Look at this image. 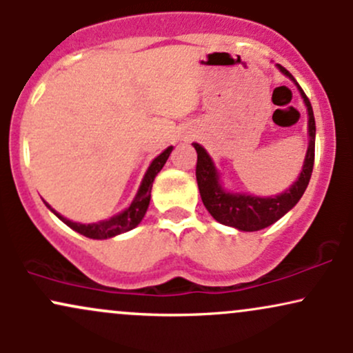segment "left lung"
<instances>
[{
	"label": "left lung",
	"instance_id": "obj_1",
	"mask_svg": "<svg viewBox=\"0 0 353 353\" xmlns=\"http://www.w3.org/2000/svg\"><path fill=\"white\" fill-rule=\"evenodd\" d=\"M277 68L287 78L292 79L297 84L301 96L303 98V103L307 106V112H309V149H307V156L305 161H303L301 176H299V179L285 192L277 194V196L272 197H257L249 196V194L228 192V190H224V188H222L221 182H219V172L209 154L205 152V149L201 144L194 143V148L197 151V185H199V192L205 209L221 224L230 225V228H236L239 230H245V232H254V230L269 228V225L277 222L282 216H285L301 201L302 194L305 192L307 185H309L312 169H314L315 119L310 101L305 96V92L302 91V88L299 86L294 76L285 68L281 66V64H277Z\"/></svg>",
	"mask_w": 353,
	"mask_h": 353
}]
</instances>
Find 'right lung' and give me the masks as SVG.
<instances>
[{
    "label": "right lung",
    "instance_id": "obj_1",
    "mask_svg": "<svg viewBox=\"0 0 353 353\" xmlns=\"http://www.w3.org/2000/svg\"><path fill=\"white\" fill-rule=\"evenodd\" d=\"M172 152V145L171 148L165 149L164 152H161L156 159L152 161L149 169L144 174V179L141 182L139 190H137L134 201L131 202L128 209L123 210L121 214L117 216L106 219V221H101L96 222V224H79V222H72L70 219L63 217L61 214L56 212L54 209H51V205H48L52 214H56V217H59L68 228H71L76 232L83 234L89 239H109V237H114L119 236V234L128 232V230L134 229L141 221H143L145 210L149 208V201H151V189H152V182L154 177L157 176V172L164 168L165 161H168L169 154Z\"/></svg>",
    "mask_w": 353,
    "mask_h": 353
}]
</instances>
